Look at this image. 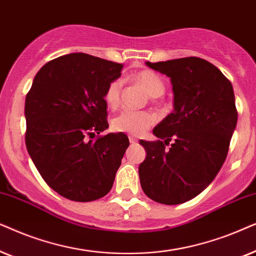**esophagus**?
<instances>
[{
	"label": "esophagus",
	"mask_w": 256,
	"mask_h": 256,
	"mask_svg": "<svg viewBox=\"0 0 256 256\" xmlns=\"http://www.w3.org/2000/svg\"><path fill=\"white\" fill-rule=\"evenodd\" d=\"M128 140H130L131 144H136V142H138V140H137V138L134 137V136H128Z\"/></svg>",
	"instance_id": "esophagus-1"
}]
</instances>
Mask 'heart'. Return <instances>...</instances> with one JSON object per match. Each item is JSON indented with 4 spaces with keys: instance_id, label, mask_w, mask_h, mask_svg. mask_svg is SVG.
<instances>
[{
    "instance_id": "1",
    "label": "heart",
    "mask_w": 256,
    "mask_h": 256,
    "mask_svg": "<svg viewBox=\"0 0 256 256\" xmlns=\"http://www.w3.org/2000/svg\"><path fill=\"white\" fill-rule=\"evenodd\" d=\"M134 80L140 84L151 97H160L165 92L162 78L152 70H142L134 76ZM122 83L120 80H114L108 83L104 94L105 103L110 108H116L120 100ZM156 116L150 111H122L112 119V128L116 132H122L138 136L144 134L150 126L156 122Z\"/></svg>"
}]
</instances>
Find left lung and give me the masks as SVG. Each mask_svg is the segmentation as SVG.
I'll return each instance as SVG.
<instances>
[{"mask_svg": "<svg viewBox=\"0 0 256 256\" xmlns=\"http://www.w3.org/2000/svg\"><path fill=\"white\" fill-rule=\"evenodd\" d=\"M146 66L171 78L174 110L153 128L159 140H140L146 150L140 185L150 199L178 205L202 193L226 160L238 122L233 86L199 57Z\"/></svg>", "mask_w": 256, "mask_h": 256, "instance_id": "left-lung-1", "label": "left lung"}]
</instances>
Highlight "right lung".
<instances>
[{
	"mask_svg": "<svg viewBox=\"0 0 256 256\" xmlns=\"http://www.w3.org/2000/svg\"><path fill=\"white\" fill-rule=\"evenodd\" d=\"M122 69L88 54H64L40 68L26 94L29 156L44 182L72 202L106 196L130 145L124 134L100 136L108 128L105 90Z\"/></svg>",
	"mask_w": 256,
	"mask_h": 256,
	"instance_id": "obj_1",
	"label": "right lung"
}]
</instances>
